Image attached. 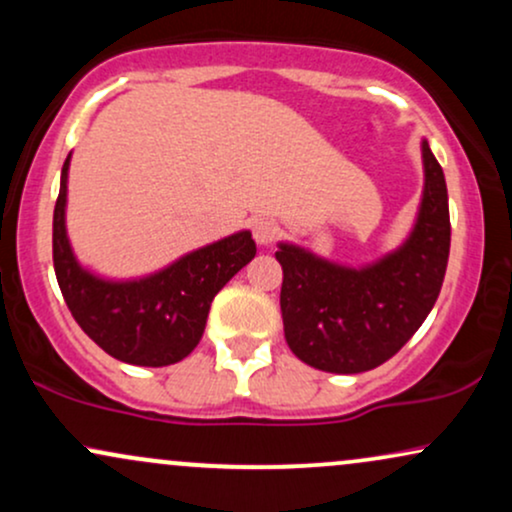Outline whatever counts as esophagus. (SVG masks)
<instances>
[{"instance_id":"34e87169","label":"esophagus","mask_w":512,"mask_h":512,"mask_svg":"<svg viewBox=\"0 0 512 512\" xmlns=\"http://www.w3.org/2000/svg\"><path fill=\"white\" fill-rule=\"evenodd\" d=\"M252 236H255L260 245H269L274 243L276 236H279V226H276V221L260 216V219L252 221Z\"/></svg>"}]
</instances>
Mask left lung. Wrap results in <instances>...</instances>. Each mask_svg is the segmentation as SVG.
<instances>
[{
	"mask_svg": "<svg viewBox=\"0 0 512 512\" xmlns=\"http://www.w3.org/2000/svg\"><path fill=\"white\" fill-rule=\"evenodd\" d=\"M421 158L424 195L414 228L397 250L346 267L279 243L286 344L308 366L342 375L378 368L436 305L450 255L448 187L428 142H421Z\"/></svg>",
	"mask_w": 512,
	"mask_h": 512,
	"instance_id": "1",
	"label": "left lung"
}]
</instances>
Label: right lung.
<instances>
[{
  "label": "right lung",
  "instance_id": "add662e5",
  "mask_svg": "<svg viewBox=\"0 0 512 512\" xmlns=\"http://www.w3.org/2000/svg\"><path fill=\"white\" fill-rule=\"evenodd\" d=\"M69 158L52 216V262L64 303L81 330L117 361L151 368L182 361L202 339L216 293L255 257L250 231L187 252L142 279H103L81 267L67 238Z\"/></svg>",
  "mask_w": 512,
  "mask_h": 512
}]
</instances>
